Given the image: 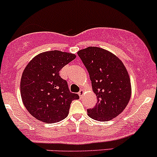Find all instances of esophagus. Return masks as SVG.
Listing matches in <instances>:
<instances>
[{
  "label": "esophagus",
  "instance_id": "obj_1",
  "mask_svg": "<svg viewBox=\"0 0 157 157\" xmlns=\"http://www.w3.org/2000/svg\"><path fill=\"white\" fill-rule=\"evenodd\" d=\"M84 92V90L83 89H81V90H80V91H79V92H78V96H79V97H82V96H83Z\"/></svg>",
  "mask_w": 157,
  "mask_h": 157
}]
</instances>
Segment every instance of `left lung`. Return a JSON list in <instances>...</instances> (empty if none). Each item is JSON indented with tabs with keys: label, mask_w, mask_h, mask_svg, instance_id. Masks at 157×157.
Here are the masks:
<instances>
[{
	"label": "left lung",
	"mask_w": 157,
	"mask_h": 157,
	"mask_svg": "<svg viewBox=\"0 0 157 157\" xmlns=\"http://www.w3.org/2000/svg\"><path fill=\"white\" fill-rule=\"evenodd\" d=\"M77 53L97 96L95 107L87 109L88 116L95 120H111L124 110L131 98V81L125 67L117 56L99 47H89Z\"/></svg>",
	"instance_id": "1"
}]
</instances>
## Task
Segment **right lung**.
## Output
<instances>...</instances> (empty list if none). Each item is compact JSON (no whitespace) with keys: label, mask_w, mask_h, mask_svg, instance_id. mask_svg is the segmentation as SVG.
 Wrapping results in <instances>:
<instances>
[{"label":"right lung","mask_w":157,"mask_h":157,"mask_svg":"<svg viewBox=\"0 0 157 157\" xmlns=\"http://www.w3.org/2000/svg\"><path fill=\"white\" fill-rule=\"evenodd\" d=\"M75 59L74 54L52 50L30 61L21 79V95L26 110L36 119L54 123L65 119L70 104L79 96L70 91L59 71Z\"/></svg>","instance_id":"right-lung-1"}]
</instances>
